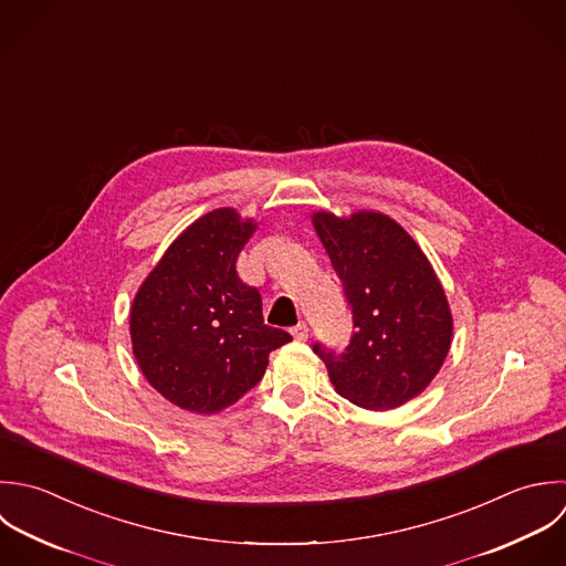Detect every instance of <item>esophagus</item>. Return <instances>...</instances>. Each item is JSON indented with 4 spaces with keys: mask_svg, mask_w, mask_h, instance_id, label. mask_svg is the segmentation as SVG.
<instances>
[{
    "mask_svg": "<svg viewBox=\"0 0 566 566\" xmlns=\"http://www.w3.org/2000/svg\"><path fill=\"white\" fill-rule=\"evenodd\" d=\"M291 335H293L297 342H306V339H308V335H311V331H308V326H306L304 322H300L297 326H293V328H291Z\"/></svg>",
    "mask_w": 566,
    "mask_h": 566,
    "instance_id": "esophagus-1",
    "label": "esophagus"
}]
</instances>
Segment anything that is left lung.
I'll use <instances>...</instances> for the list:
<instances>
[{
    "mask_svg": "<svg viewBox=\"0 0 566 566\" xmlns=\"http://www.w3.org/2000/svg\"><path fill=\"white\" fill-rule=\"evenodd\" d=\"M313 227L353 311L344 353L315 344L331 384L366 410H392L419 397L452 344L446 291L412 235L379 211L339 218L313 213Z\"/></svg>",
    "mask_w": 566,
    "mask_h": 566,
    "instance_id": "8db88e82",
    "label": "left lung"
}]
</instances>
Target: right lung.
<instances>
[{"label": "right lung", "mask_w": 566, "mask_h": 566, "mask_svg": "<svg viewBox=\"0 0 566 566\" xmlns=\"http://www.w3.org/2000/svg\"><path fill=\"white\" fill-rule=\"evenodd\" d=\"M255 222L231 207L189 224L140 284L132 350L149 386L169 403L216 415L244 397L291 335L262 317L260 291L235 271Z\"/></svg>", "instance_id": "right-lung-1"}]
</instances>
